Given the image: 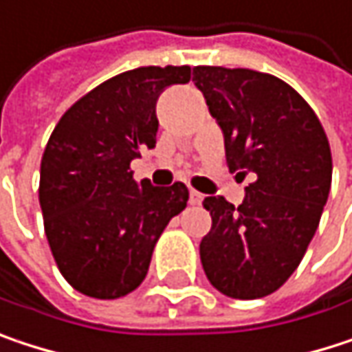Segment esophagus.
Here are the masks:
<instances>
[{
	"label": "esophagus",
	"mask_w": 352,
	"mask_h": 352,
	"mask_svg": "<svg viewBox=\"0 0 352 352\" xmlns=\"http://www.w3.org/2000/svg\"><path fill=\"white\" fill-rule=\"evenodd\" d=\"M202 195H200V192H197V190H190V198H188V200H190V204H200V202H202Z\"/></svg>",
	"instance_id": "esophagus-1"
}]
</instances>
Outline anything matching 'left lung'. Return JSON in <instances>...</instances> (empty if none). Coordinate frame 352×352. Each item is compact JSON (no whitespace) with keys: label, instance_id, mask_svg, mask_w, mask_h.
Returning a JSON list of instances; mask_svg holds the SVG:
<instances>
[{"label":"left lung","instance_id":"1","mask_svg":"<svg viewBox=\"0 0 352 352\" xmlns=\"http://www.w3.org/2000/svg\"><path fill=\"white\" fill-rule=\"evenodd\" d=\"M195 85L223 129L229 168L253 176L235 208L204 198L200 241L208 282L235 300L274 294L300 265L332 182V155L312 107L282 78L251 68L197 66Z\"/></svg>","mask_w":352,"mask_h":352}]
</instances>
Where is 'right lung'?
<instances>
[{
	"label": "right lung",
	"mask_w": 352,
	"mask_h": 352,
	"mask_svg": "<svg viewBox=\"0 0 352 352\" xmlns=\"http://www.w3.org/2000/svg\"><path fill=\"white\" fill-rule=\"evenodd\" d=\"M188 80L190 66H140L89 91L56 123L38 195L50 251L76 292L99 300L133 292L162 231L186 208L182 182L138 184L129 166L155 146L160 93Z\"/></svg>",
	"instance_id": "1"
}]
</instances>
